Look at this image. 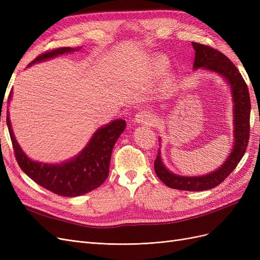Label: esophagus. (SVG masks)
Here are the masks:
<instances>
[{
	"mask_svg": "<svg viewBox=\"0 0 260 260\" xmlns=\"http://www.w3.org/2000/svg\"><path fill=\"white\" fill-rule=\"evenodd\" d=\"M155 121L154 117L147 112H140L135 117V122L138 124H151Z\"/></svg>",
	"mask_w": 260,
	"mask_h": 260,
	"instance_id": "esophagus-1",
	"label": "esophagus"
}]
</instances>
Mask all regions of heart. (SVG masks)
Instances as JSON below:
<instances>
[{"mask_svg": "<svg viewBox=\"0 0 260 260\" xmlns=\"http://www.w3.org/2000/svg\"><path fill=\"white\" fill-rule=\"evenodd\" d=\"M154 70L157 75H159L161 73H164L165 70L167 69L168 67V61L166 58L164 57H157L154 59V64H153Z\"/></svg>", "mask_w": 260, "mask_h": 260, "instance_id": "heart-1", "label": "heart"}]
</instances>
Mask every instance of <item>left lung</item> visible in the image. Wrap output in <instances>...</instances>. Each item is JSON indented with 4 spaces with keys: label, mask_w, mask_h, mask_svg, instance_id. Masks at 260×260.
<instances>
[{
    "label": "left lung",
    "mask_w": 260,
    "mask_h": 260,
    "mask_svg": "<svg viewBox=\"0 0 260 260\" xmlns=\"http://www.w3.org/2000/svg\"><path fill=\"white\" fill-rule=\"evenodd\" d=\"M195 51L193 70L202 69L204 72L217 74L225 81L230 89L232 98L233 117V142L231 152L225 160L214 171L202 176H183L170 171L164 164L160 149L158 151L154 169L162 182L167 186L183 191H206L217 186L229 176L238 166L245 154L249 139L250 101L247 85L232 61L222 53L200 43L192 42ZM159 142L161 140L159 139ZM160 145V144H159Z\"/></svg>",
    "instance_id": "left-lung-1"
}]
</instances>
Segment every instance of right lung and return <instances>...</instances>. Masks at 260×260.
I'll return each instance as SVG.
<instances>
[{
	"instance_id": "right-lung-1",
	"label": "right lung",
	"mask_w": 260,
	"mask_h": 260,
	"mask_svg": "<svg viewBox=\"0 0 260 260\" xmlns=\"http://www.w3.org/2000/svg\"><path fill=\"white\" fill-rule=\"evenodd\" d=\"M80 48H61L38 56L27 67L38 62L46 61L62 54L74 53ZM11 92L9 103L12 100ZM7 127H9L16 159L21 170L41 185L55 194L66 198H76L95 190L104 183L109 174V164L115 143L125 129L123 119H115L95 130L89 142L72 158L60 162H44L31 159L23 152L14 135L7 111Z\"/></svg>"
}]
</instances>
